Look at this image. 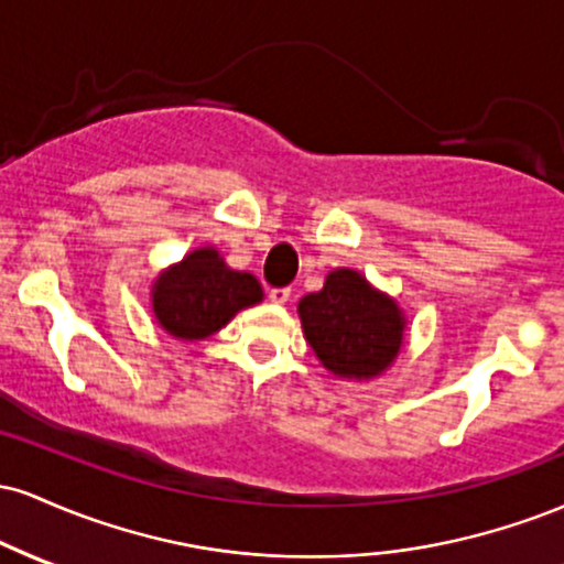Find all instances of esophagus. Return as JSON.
<instances>
[{"instance_id":"esophagus-1","label":"esophagus","mask_w":564,"mask_h":564,"mask_svg":"<svg viewBox=\"0 0 564 564\" xmlns=\"http://www.w3.org/2000/svg\"><path fill=\"white\" fill-rule=\"evenodd\" d=\"M289 296H291V289H289V286H283V289H270V302L286 304Z\"/></svg>"}]
</instances>
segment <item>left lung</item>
<instances>
[{"mask_svg":"<svg viewBox=\"0 0 564 564\" xmlns=\"http://www.w3.org/2000/svg\"><path fill=\"white\" fill-rule=\"evenodd\" d=\"M296 310L304 339L339 379L379 377L403 347V310L358 270L339 268L328 273L323 289L302 296Z\"/></svg>","mask_w":564,"mask_h":564,"instance_id":"8db88e82","label":"left lung"}]
</instances>
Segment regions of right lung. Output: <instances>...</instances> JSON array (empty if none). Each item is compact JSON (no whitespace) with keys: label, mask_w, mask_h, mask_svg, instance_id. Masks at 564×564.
Wrapping results in <instances>:
<instances>
[{"label":"right lung","mask_w":564,"mask_h":564,"mask_svg":"<svg viewBox=\"0 0 564 564\" xmlns=\"http://www.w3.org/2000/svg\"><path fill=\"white\" fill-rule=\"evenodd\" d=\"M151 302L166 334L196 341L228 326L238 310L262 302V286L251 273L230 270L215 246H200L156 278Z\"/></svg>","instance_id":"1"}]
</instances>
